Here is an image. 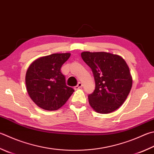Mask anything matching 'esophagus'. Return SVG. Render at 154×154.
Wrapping results in <instances>:
<instances>
[{
  "mask_svg": "<svg viewBox=\"0 0 154 154\" xmlns=\"http://www.w3.org/2000/svg\"><path fill=\"white\" fill-rule=\"evenodd\" d=\"M82 84L81 83V82H78V85L74 87V89L75 90H77V89H79L80 88H82Z\"/></svg>",
  "mask_w": 154,
  "mask_h": 154,
  "instance_id": "obj_1",
  "label": "esophagus"
}]
</instances>
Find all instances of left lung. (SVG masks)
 <instances>
[{"label":"left lung","instance_id":"left-lung-1","mask_svg":"<svg viewBox=\"0 0 154 154\" xmlns=\"http://www.w3.org/2000/svg\"><path fill=\"white\" fill-rule=\"evenodd\" d=\"M81 57L91 68L95 89L88 96L89 104L96 112H112L119 108L132 86L129 68L124 59L107 52L84 51Z\"/></svg>","mask_w":154,"mask_h":154}]
</instances>
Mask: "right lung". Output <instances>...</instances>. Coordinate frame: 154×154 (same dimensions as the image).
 Segmentation results:
<instances>
[{
  "label": "right lung",
  "instance_id": "obj_1",
  "mask_svg": "<svg viewBox=\"0 0 154 154\" xmlns=\"http://www.w3.org/2000/svg\"><path fill=\"white\" fill-rule=\"evenodd\" d=\"M70 56L69 53L53 54L31 63L25 76L27 91L37 106L56 111L64 104L74 90L66 84L60 68Z\"/></svg>",
  "mask_w": 154,
  "mask_h": 154
}]
</instances>
